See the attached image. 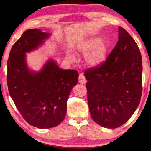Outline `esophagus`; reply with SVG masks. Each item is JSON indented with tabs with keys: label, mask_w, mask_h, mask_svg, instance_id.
I'll return each mask as SVG.
<instances>
[{
	"label": "esophagus",
	"mask_w": 151,
	"mask_h": 151,
	"mask_svg": "<svg viewBox=\"0 0 151 151\" xmlns=\"http://www.w3.org/2000/svg\"><path fill=\"white\" fill-rule=\"evenodd\" d=\"M78 82L82 84H85L86 83V80L85 78L84 75L83 74H80L78 77Z\"/></svg>",
	"instance_id": "34e87169"
}]
</instances>
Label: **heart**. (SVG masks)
Segmentation results:
<instances>
[{"mask_svg":"<svg viewBox=\"0 0 151 151\" xmlns=\"http://www.w3.org/2000/svg\"><path fill=\"white\" fill-rule=\"evenodd\" d=\"M78 50L83 54H88L86 61L89 66H97L104 62L107 56L108 47L104 41H100L99 38H91L83 43ZM68 59L73 62L75 58L72 54H67Z\"/></svg>","mask_w":151,"mask_h":151,"instance_id":"1","label":"heart"}]
</instances>
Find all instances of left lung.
<instances>
[{
    "mask_svg": "<svg viewBox=\"0 0 151 151\" xmlns=\"http://www.w3.org/2000/svg\"><path fill=\"white\" fill-rule=\"evenodd\" d=\"M119 40L101 65L85 70L91 118L98 124L115 129L129 119L142 94V59L136 41L119 27Z\"/></svg>",
    "mask_w": 151,
    "mask_h": 151,
    "instance_id": "obj_1",
    "label": "left lung"
}]
</instances>
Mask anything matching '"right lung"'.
I'll return each instance as SVG.
<instances>
[{
  "instance_id": "add662e5",
  "label": "right lung",
  "mask_w": 151,
  "mask_h": 151,
  "mask_svg": "<svg viewBox=\"0 0 151 151\" xmlns=\"http://www.w3.org/2000/svg\"><path fill=\"white\" fill-rule=\"evenodd\" d=\"M49 36L36 28L25 31L12 46L8 60L9 95L22 117L39 129L63 121L69 95L78 83V71L60 69L52 59L39 72L28 69L25 53L36 49Z\"/></svg>"
}]
</instances>
